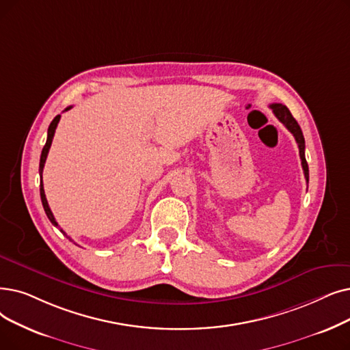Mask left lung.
Here are the masks:
<instances>
[{"label": "left lung", "mask_w": 350, "mask_h": 350, "mask_svg": "<svg viewBox=\"0 0 350 350\" xmlns=\"http://www.w3.org/2000/svg\"><path fill=\"white\" fill-rule=\"evenodd\" d=\"M270 109L275 113V116L279 118L280 123L284 124V127L293 134V137L297 143L299 147V154H300V160H301V167H303V173H305V178L309 183V165L305 157V137H303V133L300 130V126L297 124V121L295 120V117L292 116V113L288 111V109L283 104H271Z\"/></svg>", "instance_id": "left-lung-1"}]
</instances>
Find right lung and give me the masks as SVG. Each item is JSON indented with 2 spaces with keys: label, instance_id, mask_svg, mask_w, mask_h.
Listing matches in <instances>:
<instances>
[{
  "label": "right lung",
  "instance_id": "1",
  "mask_svg": "<svg viewBox=\"0 0 350 350\" xmlns=\"http://www.w3.org/2000/svg\"><path fill=\"white\" fill-rule=\"evenodd\" d=\"M70 109H71V105H70V107H67V109H66V111H67V110H70ZM59 118H62V116L58 114V116H55V118L51 121V124H50V127H49V133H47V142H45V146H44V148H42V151H41V157H40V177H41V183H40V196H41V202H42V207H44L45 215H47V217L50 219V221H51L54 226H58V223L55 221V219H54V216H53V211H51V208H50V206H49L47 199H45L44 185H42V170H44L45 160H47V156H49V151H50V147H51V143H53V137H54V133H55V129H57V124H58ZM62 233H63L64 236H67V234H66V232H63V230H62ZM67 239H70V237L67 236ZM70 240H71V239H70Z\"/></svg>",
  "mask_w": 350,
  "mask_h": 350
}]
</instances>
